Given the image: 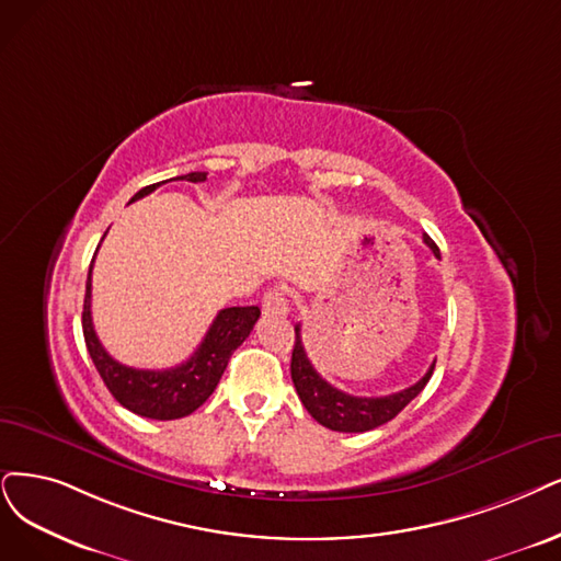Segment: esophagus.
Listing matches in <instances>:
<instances>
[{"mask_svg":"<svg viewBox=\"0 0 561 561\" xmlns=\"http://www.w3.org/2000/svg\"><path fill=\"white\" fill-rule=\"evenodd\" d=\"M263 314L265 317H286L288 314V298L284 288H270L263 296Z\"/></svg>","mask_w":561,"mask_h":561,"instance_id":"34e87169","label":"esophagus"}]
</instances>
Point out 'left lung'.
<instances>
[{
  "label": "left lung",
  "instance_id": "1",
  "mask_svg": "<svg viewBox=\"0 0 561 561\" xmlns=\"http://www.w3.org/2000/svg\"><path fill=\"white\" fill-rule=\"evenodd\" d=\"M423 242L432 249V254L439 256V247L434 244L430 236H423ZM434 371V363L425 371V377L413 386L392 392V396L383 398H356L348 392L330 386L325 379H321L314 365L309 363L307 351L302 346L300 337V323L296 325V346L291 354V379L298 390V398L305 404V409L312 413V419L321 423L328 430L335 432H367L375 430L388 421H392L398 413L419 396V392L427 386Z\"/></svg>",
  "mask_w": 561,
  "mask_h": 561
}]
</instances>
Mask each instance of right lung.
Listing matches in <instances>:
<instances>
[{"instance_id":"add662e5","label":"right lung","mask_w":561,"mask_h":561,"mask_svg":"<svg viewBox=\"0 0 561 561\" xmlns=\"http://www.w3.org/2000/svg\"><path fill=\"white\" fill-rule=\"evenodd\" d=\"M207 173H186L171 180L203 182ZM157 184L142 186L131 198L138 201L152 194ZM261 317L259 307H226L215 317L210 330L194 351L190 360L171 369H136L117 363L106 348L101 346L92 325V265L85 286V305H82V335L90 351V358L99 377L111 390V396L142 419L175 421L194 413L207 398L213 396L224 369L231 360L233 351L249 337L254 323Z\"/></svg>"}]
</instances>
